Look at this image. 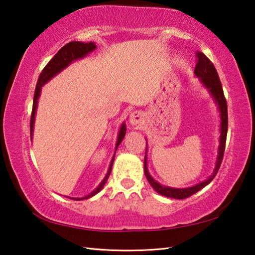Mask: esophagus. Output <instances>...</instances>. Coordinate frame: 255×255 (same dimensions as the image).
<instances>
[{
    "mask_svg": "<svg viewBox=\"0 0 255 255\" xmlns=\"http://www.w3.org/2000/svg\"><path fill=\"white\" fill-rule=\"evenodd\" d=\"M143 113L139 112V111H134L132 112L130 115H129V124L133 127H139L141 126L143 123Z\"/></svg>",
    "mask_w": 255,
    "mask_h": 255,
    "instance_id": "34e87169",
    "label": "esophagus"
}]
</instances>
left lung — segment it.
I'll list each match as a JSON object with an SVG mask.
<instances>
[{"label":"left lung","instance_id":"left-lung-1","mask_svg":"<svg viewBox=\"0 0 255 255\" xmlns=\"http://www.w3.org/2000/svg\"><path fill=\"white\" fill-rule=\"evenodd\" d=\"M197 58V63L196 67H195V75L196 78L199 79V82L202 83L204 88L208 91L210 96L213 97L215 101V104L217 105L218 111L220 113V137H219V147H218V153H217V159H216V165L213 171V174H211L207 180L204 182H200L196 185L186 187V188H174V187H169L161 185L160 183L156 182L154 178L150 175L149 170H148V162H147V147H145V156H144V175L147 177L148 182L150 185L153 187L156 193H159L162 196L170 197V198H175V199H184L189 196H192L193 194L197 193L200 191L203 187L214 180V177L217 174V172L220 167L221 161L224 158L225 153V145H226V139H227V131H228V108H227V102L224 95V90L223 86H221V82L218 77V73L216 71L213 62H211L209 59L206 57L203 52H197L196 53ZM148 145V144H147Z\"/></svg>","mask_w":255,"mask_h":255}]
</instances>
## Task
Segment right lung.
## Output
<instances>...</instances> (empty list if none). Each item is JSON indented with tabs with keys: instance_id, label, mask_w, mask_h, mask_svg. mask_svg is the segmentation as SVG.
<instances>
[{
	"instance_id": "right-lung-1",
	"label": "right lung",
	"mask_w": 255,
	"mask_h": 255,
	"mask_svg": "<svg viewBox=\"0 0 255 255\" xmlns=\"http://www.w3.org/2000/svg\"><path fill=\"white\" fill-rule=\"evenodd\" d=\"M95 49H96V45L93 41H89V42L71 41V42H69V44H67L66 46H63L61 49L56 53L55 57H53L51 60L47 63V66L44 68V70H42L40 75H39V78H38L36 90H35L34 103H32V111H31V117H30V139H32V134H34V123H35V116H36V111H37V106H38V99H39V96H40L42 86H44L47 82H49V81L53 77H56L57 74L63 71V70L67 67H69L72 62H74L75 60H79V59L85 58L89 55V53L93 52ZM125 134H126V124L123 123L121 126V129H119V132H118L117 142H116V147H115V153H116L118 145L122 143ZM115 153H114V155H113V159L110 163V167H108L106 175L104 178H103V181L100 183V185L97 186L93 192H91L89 195H86V196H84V197H70V199H74V200L88 199L102 191V188L104 187L105 183L107 182L108 177H110V175H111L113 162H114V159H115Z\"/></svg>"
}]
</instances>
